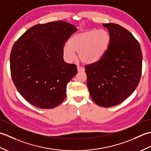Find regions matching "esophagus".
<instances>
[{
    "label": "esophagus",
    "mask_w": 151,
    "mask_h": 151,
    "mask_svg": "<svg viewBox=\"0 0 151 151\" xmlns=\"http://www.w3.org/2000/svg\"><path fill=\"white\" fill-rule=\"evenodd\" d=\"M77 70H78V72H83V71H84V70H85V69L84 68V67L78 66L77 67Z\"/></svg>",
    "instance_id": "esophagus-1"
}]
</instances>
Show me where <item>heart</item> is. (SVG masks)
Listing matches in <instances>:
<instances>
[{"instance_id":"heart-1","label":"heart","mask_w":151,"mask_h":151,"mask_svg":"<svg viewBox=\"0 0 151 151\" xmlns=\"http://www.w3.org/2000/svg\"><path fill=\"white\" fill-rule=\"evenodd\" d=\"M111 36L105 29H92L74 35L63 48V55L67 60L73 61L76 52L83 63L97 62L103 58L109 49Z\"/></svg>"}]
</instances>
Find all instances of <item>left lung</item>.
Listing matches in <instances>:
<instances>
[{
	"mask_svg": "<svg viewBox=\"0 0 151 151\" xmlns=\"http://www.w3.org/2000/svg\"><path fill=\"white\" fill-rule=\"evenodd\" d=\"M111 36L106 55L86 65L87 86L92 100L108 108L123 102L138 85L142 70L141 47L129 31L117 24H103Z\"/></svg>",
	"mask_w": 151,
	"mask_h": 151,
	"instance_id": "left-lung-1",
	"label": "left lung"
}]
</instances>
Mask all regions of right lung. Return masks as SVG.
Wrapping results in <instances>:
<instances>
[{"instance_id": "obj_1", "label": "right lung", "mask_w": 151, "mask_h": 151, "mask_svg": "<svg viewBox=\"0 0 151 151\" xmlns=\"http://www.w3.org/2000/svg\"><path fill=\"white\" fill-rule=\"evenodd\" d=\"M76 30L75 25L62 21L36 24L13 45L12 81L22 97L34 106L52 109L65 99L67 85L77 69L64 62L63 48Z\"/></svg>"}]
</instances>
